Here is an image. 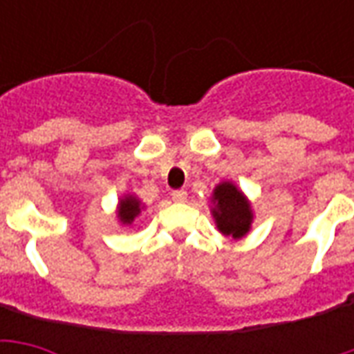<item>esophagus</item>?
I'll list each match as a JSON object with an SVG mask.
<instances>
[{"label":"esophagus","mask_w":354,"mask_h":354,"mask_svg":"<svg viewBox=\"0 0 354 354\" xmlns=\"http://www.w3.org/2000/svg\"><path fill=\"white\" fill-rule=\"evenodd\" d=\"M172 201H174V203H185V201H187V192H184V189L172 192Z\"/></svg>","instance_id":"1"}]
</instances>
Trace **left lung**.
<instances>
[{
    "mask_svg": "<svg viewBox=\"0 0 354 354\" xmlns=\"http://www.w3.org/2000/svg\"><path fill=\"white\" fill-rule=\"evenodd\" d=\"M210 214L218 231L231 239L246 237L252 230V203L245 192L230 180L220 182L210 195Z\"/></svg>",
    "mask_w": 354,
    "mask_h": 354,
    "instance_id": "1",
    "label": "left lung"
}]
</instances>
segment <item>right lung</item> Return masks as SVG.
<instances>
[{"mask_svg":"<svg viewBox=\"0 0 354 354\" xmlns=\"http://www.w3.org/2000/svg\"><path fill=\"white\" fill-rule=\"evenodd\" d=\"M144 208H146V205H144L136 195L124 193L123 197H119V203H117V220H119L121 225H131V223L142 214Z\"/></svg>","mask_w":354,"mask_h":354,"instance_id":"1","label":"right lung"}]
</instances>
